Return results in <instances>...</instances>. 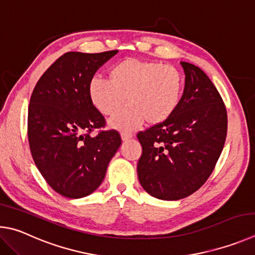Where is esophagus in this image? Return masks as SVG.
<instances>
[{
	"mask_svg": "<svg viewBox=\"0 0 255 255\" xmlns=\"http://www.w3.org/2000/svg\"><path fill=\"white\" fill-rule=\"evenodd\" d=\"M132 136H133V134H132L131 132H128V131H122V132H121V137H122L123 141L130 140Z\"/></svg>",
	"mask_w": 255,
	"mask_h": 255,
	"instance_id": "34e87169",
	"label": "esophagus"
}]
</instances>
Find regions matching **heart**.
Returning a JSON list of instances; mask_svg holds the SVG:
<instances>
[{
	"mask_svg": "<svg viewBox=\"0 0 255 255\" xmlns=\"http://www.w3.org/2000/svg\"><path fill=\"white\" fill-rule=\"evenodd\" d=\"M184 77L176 67L159 61L127 58L109 71V79L93 77L88 96L103 115L112 116L128 106L111 121V125L132 131L143 124L155 125L170 118L179 105Z\"/></svg>",
	"mask_w": 255,
	"mask_h": 255,
	"instance_id": "1",
	"label": "heart"
}]
</instances>
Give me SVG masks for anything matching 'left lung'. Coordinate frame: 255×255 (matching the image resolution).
I'll return each mask as SVG.
<instances>
[{
    "mask_svg": "<svg viewBox=\"0 0 255 255\" xmlns=\"http://www.w3.org/2000/svg\"><path fill=\"white\" fill-rule=\"evenodd\" d=\"M185 89L170 118L137 133V176L146 193L163 200L194 194L212 175L227 134V113L208 76L181 61Z\"/></svg>",
    "mask_w": 255,
    "mask_h": 255,
    "instance_id": "left-lung-1",
    "label": "left lung"
}]
</instances>
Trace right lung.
I'll return each mask as SVG.
<instances>
[{"label": "right lung", "mask_w": 255, "mask_h": 255, "mask_svg": "<svg viewBox=\"0 0 255 255\" xmlns=\"http://www.w3.org/2000/svg\"><path fill=\"white\" fill-rule=\"evenodd\" d=\"M118 50L66 52L40 77L30 98L28 139L35 166L67 198L91 195L104 179L122 140L88 96V84ZM97 128L95 137L90 133Z\"/></svg>", "instance_id": "1"}]
</instances>
